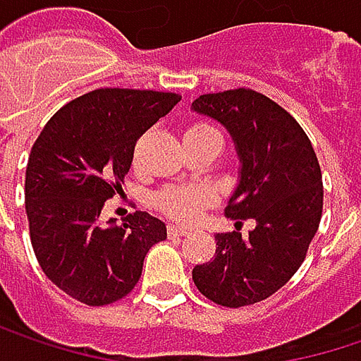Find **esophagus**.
Wrapping results in <instances>:
<instances>
[{"label":"esophagus","mask_w":361,"mask_h":361,"mask_svg":"<svg viewBox=\"0 0 361 361\" xmlns=\"http://www.w3.org/2000/svg\"><path fill=\"white\" fill-rule=\"evenodd\" d=\"M167 233H169L171 238H183V235H190V229L180 227V225H169V227H167Z\"/></svg>","instance_id":"1"}]
</instances>
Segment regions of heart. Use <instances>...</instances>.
<instances>
[{
  "label": "heart",
  "instance_id": "obj_1",
  "mask_svg": "<svg viewBox=\"0 0 361 361\" xmlns=\"http://www.w3.org/2000/svg\"><path fill=\"white\" fill-rule=\"evenodd\" d=\"M213 130L211 126L196 123L185 130V134H200ZM213 200V194L204 185H178V188H165L154 196V204L163 214L169 219L190 223L202 213Z\"/></svg>",
  "mask_w": 361,
  "mask_h": 361
}]
</instances>
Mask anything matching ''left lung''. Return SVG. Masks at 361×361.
<instances>
[{
    "label": "left lung",
    "instance_id": "left-lung-1",
    "mask_svg": "<svg viewBox=\"0 0 361 361\" xmlns=\"http://www.w3.org/2000/svg\"><path fill=\"white\" fill-rule=\"evenodd\" d=\"M192 109L231 134L242 163L225 214L256 227L216 233V252L196 264L198 291L227 308L262 302L302 267L322 216V173L302 126L269 97L235 88L200 94Z\"/></svg>",
    "mask_w": 361,
    "mask_h": 361
}]
</instances>
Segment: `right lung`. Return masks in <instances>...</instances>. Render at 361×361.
<instances>
[{
    "instance_id": "1",
    "label": "right lung",
    "mask_w": 361,
    "mask_h": 361,
    "mask_svg": "<svg viewBox=\"0 0 361 361\" xmlns=\"http://www.w3.org/2000/svg\"><path fill=\"white\" fill-rule=\"evenodd\" d=\"M178 101L176 92L97 88L63 105L32 145L24 181L32 250L43 273L86 306L128 295L148 250L167 238L152 214L103 225L101 211L130 171L136 140Z\"/></svg>"
}]
</instances>
